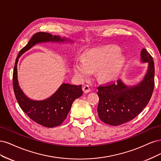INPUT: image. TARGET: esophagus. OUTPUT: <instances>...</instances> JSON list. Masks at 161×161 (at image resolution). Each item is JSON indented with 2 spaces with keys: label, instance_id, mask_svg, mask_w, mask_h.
I'll use <instances>...</instances> for the list:
<instances>
[{
  "label": "esophagus",
  "instance_id": "esophagus-1",
  "mask_svg": "<svg viewBox=\"0 0 161 161\" xmlns=\"http://www.w3.org/2000/svg\"><path fill=\"white\" fill-rule=\"evenodd\" d=\"M82 90H83V92H84L85 94H87V93H89L90 92V89L89 86H87V85L84 86V87H83Z\"/></svg>",
  "mask_w": 161,
  "mask_h": 161
}]
</instances>
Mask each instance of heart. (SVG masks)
<instances>
[{"label":"heart","instance_id":"1","mask_svg":"<svg viewBox=\"0 0 161 161\" xmlns=\"http://www.w3.org/2000/svg\"><path fill=\"white\" fill-rule=\"evenodd\" d=\"M118 47H108L92 50L84 58H77L74 63V71L81 79L89 77L93 71H97V76L103 81H111L119 74L123 58L119 56Z\"/></svg>","mask_w":161,"mask_h":161}]
</instances>
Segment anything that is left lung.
Masks as SVG:
<instances>
[{
	"mask_svg": "<svg viewBox=\"0 0 161 161\" xmlns=\"http://www.w3.org/2000/svg\"><path fill=\"white\" fill-rule=\"evenodd\" d=\"M141 61L147 63L148 68L138 84L128 86L118 80L97 87L100 100L97 111L102 122L112 126L121 125L136 117L148 104L154 87V65L145 49L141 50Z\"/></svg>",
	"mask_w": 161,
	"mask_h": 161,
	"instance_id": "obj_1",
	"label": "left lung"
}]
</instances>
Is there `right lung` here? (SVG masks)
I'll use <instances>...</instances> for the list:
<instances>
[{
    "instance_id": "1",
    "label": "right lung",
    "mask_w": 161,
    "mask_h": 161,
    "mask_svg": "<svg viewBox=\"0 0 161 161\" xmlns=\"http://www.w3.org/2000/svg\"><path fill=\"white\" fill-rule=\"evenodd\" d=\"M49 42L64 44L73 43L74 41L45 32L33 35L27 45L19 51L14 64L13 83L15 97L23 111L40 125L53 128L60 125L65 120L72 103L75 99L81 96V85L75 86L63 83L50 97L43 100H35L31 99L24 94L19 86L17 74V64L20 56L35 45Z\"/></svg>"
}]
</instances>
